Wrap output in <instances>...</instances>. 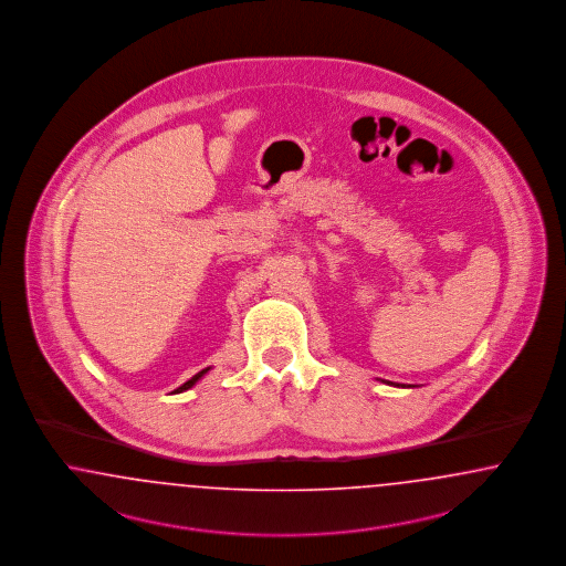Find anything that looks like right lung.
<instances>
[{
  "label": "right lung",
  "mask_w": 566,
  "mask_h": 566,
  "mask_svg": "<svg viewBox=\"0 0 566 566\" xmlns=\"http://www.w3.org/2000/svg\"><path fill=\"white\" fill-rule=\"evenodd\" d=\"M209 369L211 368L200 369V371H198V374H195V376H192V378H190L188 382H184V385H181L179 389H175V394H181V391H188V389H192V387L197 385L198 380H200V378H202V376H205V374H207Z\"/></svg>",
  "instance_id": "1"
}]
</instances>
